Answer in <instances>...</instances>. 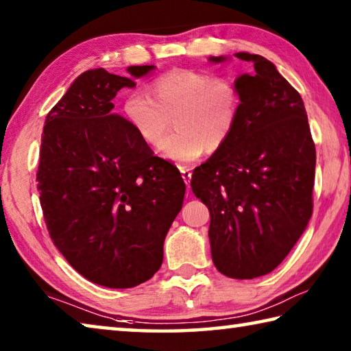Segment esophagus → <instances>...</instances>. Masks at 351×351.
<instances>
[{
    "label": "esophagus",
    "instance_id": "34e87169",
    "mask_svg": "<svg viewBox=\"0 0 351 351\" xmlns=\"http://www.w3.org/2000/svg\"><path fill=\"white\" fill-rule=\"evenodd\" d=\"M180 171H181V176H182L184 182H186L189 186L190 180H192V169L187 167V165H180Z\"/></svg>",
    "mask_w": 351,
    "mask_h": 351
}]
</instances>
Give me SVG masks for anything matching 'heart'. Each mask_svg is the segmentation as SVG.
<instances>
[{"label": "heart", "mask_w": 351, "mask_h": 351, "mask_svg": "<svg viewBox=\"0 0 351 351\" xmlns=\"http://www.w3.org/2000/svg\"><path fill=\"white\" fill-rule=\"evenodd\" d=\"M122 114L142 142L161 144L176 121L178 130L159 147L162 156L197 161L207 150L228 144L240 114V94L232 82L197 69H173L159 75L148 94L133 91L123 99Z\"/></svg>", "instance_id": "b5f03b06"}]
</instances>
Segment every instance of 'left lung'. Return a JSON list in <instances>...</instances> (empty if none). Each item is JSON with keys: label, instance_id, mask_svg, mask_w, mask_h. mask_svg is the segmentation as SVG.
Segmentation results:
<instances>
[{"label": "left lung", "instance_id": "8db88e82", "mask_svg": "<svg viewBox=\"0 0 351 351\" xmlns=\"http://www.w3.org/2000/svg\"><path fill=\"white\" fill-rule=\"evenodd\" d=\"M234 57L254 64L234 82L240 94L235 132L195 169L190 186L210 212L213 265L245 280L276 269L306 229L316 147L304 100L276 64L249 52Z\"/></svg>", "mask_w": 351, "mask_h": 351}]
</instances>
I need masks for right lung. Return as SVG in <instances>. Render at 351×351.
<instances>
[{
    "label": "right lung",
    "mask_w": 351,
    "mask_h": 351,
    "mask_svg": "<svg viewBox=\"0 0 351 351\" xmlns=\"http://www.w3.org/2000/svg\"><path fill=\"white\" fill-rule=\"evenodd\" d=\"M156 69L82 73L46 116L37 181L56 247L88 280L133 288L162 265L164 240L182 207L186 184L173 164L153 156L116 94Z\"/></svg>",
    "instance_id": "obj_1"
}]
</instances>
